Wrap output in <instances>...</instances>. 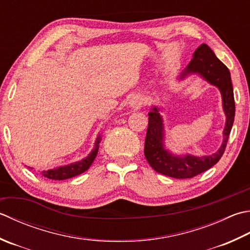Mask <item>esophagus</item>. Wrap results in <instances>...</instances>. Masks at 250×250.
I'll use <instances>...</instances> for the list:
<instances>
[{
  "label": "esophagus",
  "instance_id": "esophagus-1",
  "mask_svg": "<svg viewBox=\"0 0 250 250\" xmlns=\"http://www.w3.org/2000/svg\"><path fill=\"white\" fill-rule=\"evenodd\" d=\"M144 103V99L140 95H136V96H133L130 101V106L133 107V108H140V107H142V105H143Z\"/></svg>",
  "mask_w": 250,
  "mask_h": 250
}]
</instances>
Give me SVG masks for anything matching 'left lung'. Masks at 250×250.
Here are the masks:
<instances>
[{
    "label": "left lung",
    "instance_id": "1",
    "mask_svg": "<svg viewBox=\"0 0 250 250\" xmlns=\"http://www.w3.org/2000/svg\"><path fill=\"white\" fill-rule=\"evenodd\" d=\"M198 72L211 84L219 87L222 94L223 109L227 115L226 129L223 131V143L217 153L204 157H195L187 155L184 157H175L164 149L163 119L158 109L154 107L148 114V126L145 139L144 154L150 167L157 172L174 179H189L196 177L204 171L210 169L221 159L226 150L229 132H231L234 116H235V102H234L233 86L229 68L214 55L207 44H202L194 53L187 69L181 78L188 73Z\"/></svg>",
    "mask_w": 250,
    "mask_h": 250
}]
</instances>
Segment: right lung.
Masks as SVG:
<instances>
[{
    "label": "right lung",
    "instance_id": "add662e5",
    "mask_svg": "<svg viewBox=\"0 0 250 250\" xmlns=\"http://www.w3.org/2000/svg\"><path fill=\"white\" fill-rule=\"evenodd\" d=\"M100 142H101V138L99 136L96 140L94 149L91 151V154L87 156L85 159L78 161V163H75V164L65 166V167H61L54 170L42 171V174L45 178L51 179V180H65V179H69L83 173L84 171H86L90 168V166L92 165L93 161H94L97 155V151H99Z\"/></svg>",
    "mask_w": 250,
    "mask_h": 250
}]
</instances>
